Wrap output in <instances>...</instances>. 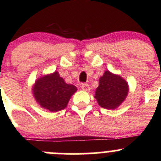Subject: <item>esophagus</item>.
<instances>
[{
  "instance_id": "1",
  "label": "esophagus",
  "mask_w": 161,
  "mask_h": 161,
  "mask_svg": "<svg viewBox=\"0 0 161 161\" xmlns=\"http://www.w3.org/2000/svg\"><path fill=\"white\" fill-rule=\"evenodd\" d=\"M82 90L84 91H90V86L89 84L87 83H82Z\"/></svg>"
}]
</instances>
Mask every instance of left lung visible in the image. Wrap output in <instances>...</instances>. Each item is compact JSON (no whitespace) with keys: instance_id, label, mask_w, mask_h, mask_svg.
Returning <instances> with one entry per match:
<instances>
[{"instance_id":"1","label":"left lung","mask_w":161,"mask_h":161,"mask_svg":"<svg viewBox=\"0 0 161 161\" xmlns=\"http://www.w3.org/2000/svg\"><path fill=\"white\" fill-rule=\"evenodd\" d=\"M129 91V84L121 75L105 71L99 79L94 98L101 108L114 110L125 100Z\"/></svg>"}]
</instances>
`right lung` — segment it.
<instances>
[{"label": "right lung", "mask_w": 161, "mask_h": 161, "mask_svg": "<svg viewBox=\"0 0 161 161\" xmlns=\"http://www.w3.org/2000/svg\"><path fill=\"white\" fill-rule=\"evenodd\" d=\"M36 101L43 109L58 112L67 107L71 96L77 91L74 85L68 84L58 71L40 76L32 86Z\"/></svg>", "instance_id": "1"}]
</instances>
